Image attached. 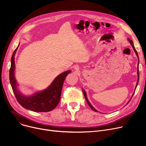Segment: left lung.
I'll return each instance as SVG.
<instances>
[{"label":"left lung","mask_w":146,"mask_h":146,"mask_svg":"<svg viewBox=\"0 0 146 146\" xmlns=\"http://www.w3.org/2000/svg\"><path fill=\"white\" fill-rule=\"evenodd\" d=\"M128 41L130 42V44H131V46H132V47H133V50H134V52H135V54L137 55V57H138V67H137V76H138V79H137V83H136V86H135V89H136V88H137V85H138V83H139V55H138V53H137V51H136V50H135V47H134V44H133V41L131 40V39H129V38H128ZM135 90H134V92H135ZM82 91H83V95H84V96H85V99H86V101H87V103H88V104L89 105V106L90 107V108L92 109V110H93L94 111H95V112H98V111L94 108V107L91 105V104L89 102V101H88V98H87V95H86V91L84 90L83 89H82ZM134 92L133 94V95H132V96H131V99H129V101L128 102V103L127 104H128V103H129V102L131 101V98H132V97H133V96L134 95Z\"/></svg>","instance_id":"left-lung-1"}]
</instances>
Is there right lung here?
I'll return each instance as SVG.
<instances>
[{"mask_svg":"<svg viewBox=\"0 0 146 146\" xmlns=\"http://www.w3.org/2000/svg\"><path fill=\"white\" fill-rule=\"evenodd\" d=\"M19 44L12 54L9 70V80L14 95L19 104L27 110L38 112L51 111L58 104L64 81L72 71L67 70L58 75L45 89L30 96L25 95L19 90L18 83L15 76V56Z\"/></svg>","mask_w":146,"mask_h":146,"instance_id":"add662e5","label":"right lung"}]
</instances>
